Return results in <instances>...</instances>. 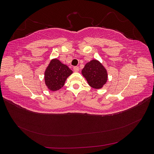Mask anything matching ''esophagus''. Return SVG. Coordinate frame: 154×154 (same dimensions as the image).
Segmentation results:
<instances>
[{
  "mask_svg": "<svg viewBox=\"0 0 154 154\" xmlns=\"http://www.w3.org/2000/svg\"><path fill=\"white\" fill-rule=\"evenodd\" d=\"M73 70H74V72H78L79 71V67H77V66L74 67H73Z\"/></svg>",
  "mask_w": 154,
  "mask_h": 154,
  "instance_id": "34e87169",
  "label": "esophagus"
}]
</instances>
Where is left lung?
Returning <instances> with one entry per match:
<instances>
[{
	"label": "left lung",
	"mask_w": 154,
	"mask_h": 154,
	"mask_svg": "<svg viewBox=\"0 0 154 154\" xmlns=\"http://www.w3.org/2000/svg\"><path fill=\"white\" fill-rule=\"evenodd\" d=\"M82 73L91 87L94 88H101L106 82L107 72L102 64L96 60L86 63Z\"/></svg>",
	"instance_id": "left-lung-1"
}]
</instances>
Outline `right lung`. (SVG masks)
Masks as SVG:
<instances>
[{
  "mask_svg": "<svg viewBox=\"0 0 154 154\" xmlns=\"http://www.w3.org/2000/svg\"><path fill=\"white\" fill-rule=\"evenodd\" d=\"M72 71L57 59L51 60L45 71V83L51 91H56L63 85Z\"/></svg>",
  "mask_w": 154,
  "mask_h": 154,
  "instance_id": "right-lung-1",
  "label": "right lung"
}]
</instances>
